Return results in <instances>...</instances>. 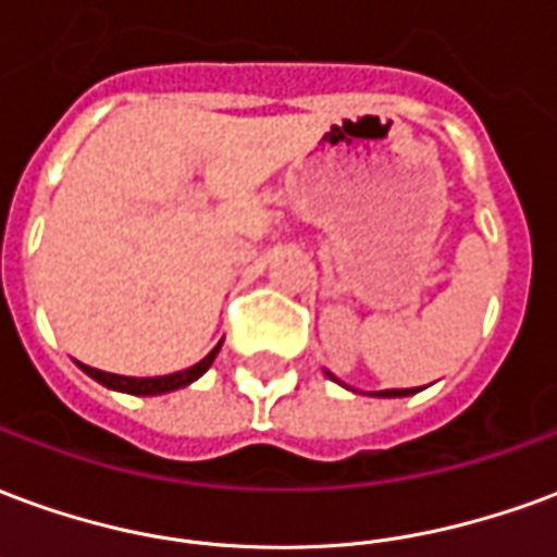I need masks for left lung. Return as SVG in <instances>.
<instances>
[{"label": "left lung", "mask_w": 557, "mask_h": 557, "mask_svg": "<svg viewBox=\"0 0 557 557\" xmlns=\"http://www.w3.org/2000/svg\"><path fill=\"white\" fill-rule=\"evenodd\" d=\"M325 375H327V379H334V382H339L337 375L327 373V370H325ZM339 385H343V382H339ZM411 394H418V387H399V391H375V397H385V399H391V397H411Z\"/></svg>", "instance_id": "1"}]
</instances>
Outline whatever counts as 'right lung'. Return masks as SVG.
<instances>
[{
    "label": "right lung",
    "mask_w": 557,
    "mask_h": 557,
    "mask_svg": "<svg viewBox=\"0 0 557 557\" xmlns=\"http://www.w3.org/2000/svg\"><path fill=\"white\" fill-rule=\"evenodd\" d=\"M220 351V343L214 349L208 351L206 358L187 370H178V373L170 375H151V379H137V375H115V373H103V370H95V367H86L79 363V370L86 375H91L95 382H101L103 387L110 391H122V394H134V397H160V394H170V391H178V387H187L190 382H196L199 375L206 373L208 367L214 363Z\"/></svg>",
    "instance_id": "add662e5"
}]
</instances>
